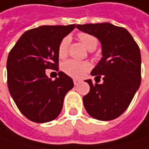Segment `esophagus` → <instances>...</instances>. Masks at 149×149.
<instances>
[{"mask_svg": "<svg viewBox=\"0 0 149 149\" xmlns=\"http://www.w3.org/2000/svg\"><path fill=\"white\" fill-rule=\"evenodd\" d=\"M80 84V80H77V79H74V85H78Z\"/></svg>", "mask_w": 149, "mask_h": 149, "instance_id": "esophagus-1", "label": "esophagus"}]
</instances>
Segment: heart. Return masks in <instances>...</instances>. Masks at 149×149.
<instances>
[{"mask_svg":"<svg viewBox=\"0 0 149 149\" xmlns=\"http://www.w3.org/2000/svg\"><path fill=\"white\" fill-rule=\"evenodd\" d=\"M78 38L86 47V48L90 51L94 50L97 47V44H98V40H97V38L94 36L85 33V32H80L78 34ZM70 40L71 39L69 37H65L60 41L57 49L58 56L60 58H65L67 56L69 45H70ZM92 65L89 62L86 61L82 62L74 59H70L65 61L62 65V70L69 76L74 78H80L87 71H89Z\"/></svg>","mask_w":149,"mask_h":149,"instance_id":"1","label":"heart"}]
</instances>
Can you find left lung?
Instances as JSON below:
<instances>
[{
	"label": "left lung",
	"instance_id": "8db88e82",
	"mask_svg": "<svg viewBox=\"0 0 149 149\" xmlns=\"http://www.w3.org/2000/svg\"><path fill=\"white\" fill-rule=\"evenodd\" d=\"M76 28L100 40L102 57L91 72L102 84H93L83 97L86 111L99 120L118 118L130 104L141 82L140 50L130 32L111 23L76 25Z\"/></svg>",
	"mask_w": 149,
	"mask_h": 149
}]
</instances>
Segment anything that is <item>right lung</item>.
Masks as SVG:
<instances>
[{
    "instance_id": "1",
    "label": "right lung",
    "mask_w": 149,
    "mask_h": 149,
    "mask_svg": "<svg viewBox=\"0 0 149 149\" xmlns=\"http://www.w3.org/2000/svg\"><path fill=\"white\" fill-rule=\"evenodd\" d=\"M75 25L41 26L27 30L10 51L7 84L20 112L29 120L44 123L55 120L63 108L65 96L74 87L71 77L58 72L51 80L46 69L58 71L60 41Z\"/></svg>"
}]
</instances>
